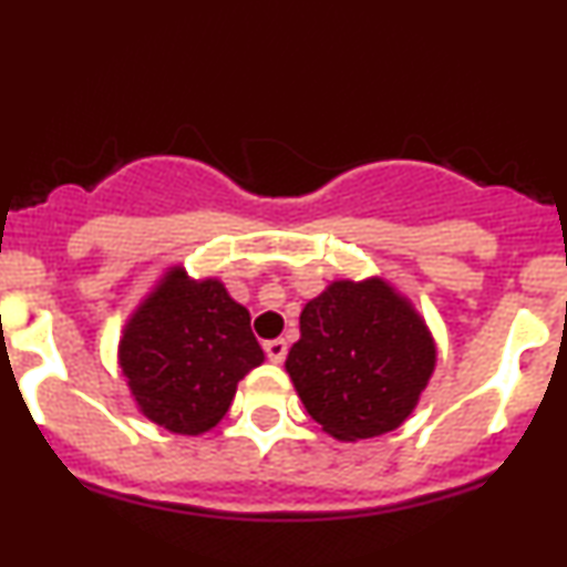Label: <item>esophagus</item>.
Wrapping results in <instances>:
<instances>
[{
    "mask_svg": "<svg viewBox=\"0 0 567 567\" xmlns=\"http://www.w3.org/2000/svg\"><path fill=\"white\" fill-rule=\"evenodd\" d=\"M264 349L271 362H282L285 354H288V341H285V338H271V341L264 343Z\"/></svg>",
    "mask_w": 567,
    "mask_h": 567,
    "instance_id": "esophagus-1",
    "label": "esophagus"
}]
</instances>
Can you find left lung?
Segmentation results:
<instances>
[{
  "mask_svg": "<svg viewBox=\"0 0 567 567\" xmlns=\"http://www.w3.org/2000/svg\"><path fill=\"white\" fill-rule=\"evenodd\" d=\"M434 368L426 320L383 277L333 279L303 306L301 338L285 360L306 413L341 442L400 429Z\"/></svg>",
  "mask_w": 567,
  "mask_h": 567,
  "instance_id": "obj_1",
  "label": "left lung"
}]
</instances>
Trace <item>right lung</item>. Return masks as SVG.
<instances>
[{
    "label": "right lung",
    "mask_w": 567,
    "mask_h": 567,
    "mask_svg": "<svg viewBox=\"0 0 567 567\" xmlns=\"http://www.w3.org/2000/svg\"><path fill=\"white\" fill-rule=\"evenodd\" d=\"M116 362L141 415L181 437L220 424L237 383L264 362L250 311L218 277L167 266L122 328Z\"/></svg>",
    "instance_id": "add662e5"
}]
</instances>
